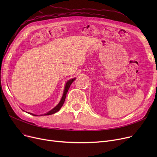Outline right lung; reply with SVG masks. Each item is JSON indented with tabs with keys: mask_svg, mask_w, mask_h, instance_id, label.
Returning a JSON list of instances; mask_svg holds the SVG:
<instances>
[{
	"mask_svg": "<svg viewBox=\"0 0 157 157\" xmlns=\"http://www.w3.org/2000/svg\"><path fill=\"white\" fill-rule=\"evenodd\" d=\"M75 79H76V78H73V79H71L69 80V81L67 82V83H66L65 86V89H64V92H63V96H62V98H61V100H60V102L59 103V104H58L56 107H55V108H54L53 109H52L51 111H49V112H48V113L44 114L43 115H51V114H54V113L58 112V111H59L60 109V108H62V106L63 105V103H64V102H65L66 95H67V92H68L69 88V87H70L71 85L72 84V82H73L74 80H75ZM29 113L30 114H32V115H34V116H38V115H36V114H32V113ZM40 116H43V114H42V115H40Z\"/></svg>",
	"mask_w": 157,
	"mask_h": 157,
	"instance_id": "add662e5",
	"label": "right lung"
}]
</instances>
